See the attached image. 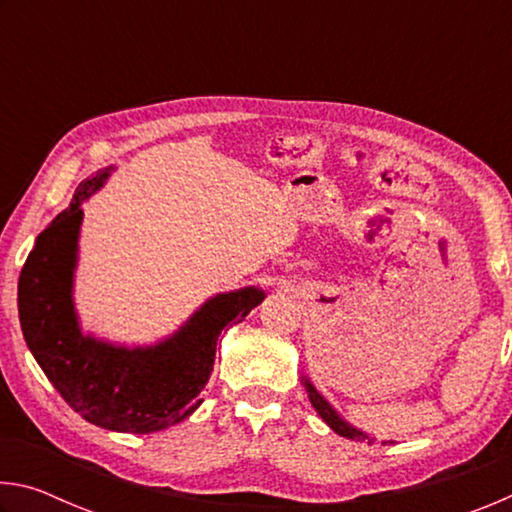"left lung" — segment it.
<instances>
[{"label": "left lung", "instance_id": "1", "mask_svg": "<svg viewBox=\"0 0 512 512\" xmlns=\"http://www.w3.org/2000/svg\"><path fill=\"white\" fill-rule=\"evenodd\" d=\"M302 384H305V388H307V395H309L311 406H314L320 418H323V420L329 424V429L336 431V433H339V436H343V438L363 440V443H368V445L375 443V438L368 436L366 431H361V429L354 427V424H350L348 420H343L341 415H339V411H336L334 406L329 404V402L325 400V397L316 391V386L311 384L309 377H302Z\"/></svg>", "mask_w": 512, "mask_h": 512}]
</instances>
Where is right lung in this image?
I'll list each match as a JSON object with an SVG mask.
<instances>
[{
    "instance_id": "1",
    "label": "right lung",
    "mask_w": 512,
    "mask_h": 512,
    "mask_svg": "<svg viewBox=\"0 0 512 512\" xmlns=\"http://www.w3.org/2000/svg\"><path fill=\"white\" fill-rule=\"evenodd\" d=\"M112 164L76 187L72 203L36 239L17 282L24 341L60 397L83 420L121 433H153L189 418L210 381L216 343L266 298L259 287L216 293L153 345H117L85 334L74 305L83 203Z\"/></svg>"
}]
</instances>
